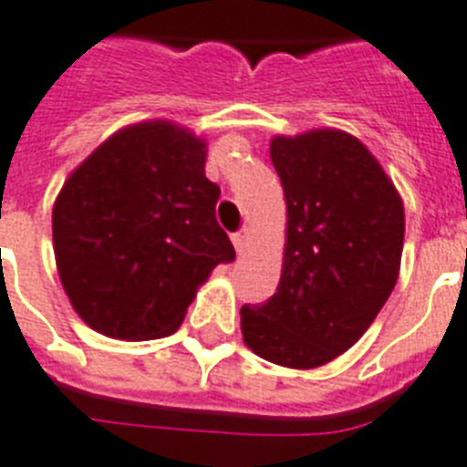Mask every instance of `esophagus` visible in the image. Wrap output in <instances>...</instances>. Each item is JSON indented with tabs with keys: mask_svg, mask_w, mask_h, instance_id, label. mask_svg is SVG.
Listing matches in <instances>:
<instances>
[{
	"mask_svg": "<svg viewBox=\"0 0 467 467\" xmlns=\"http://www.w3.org/2000/svg\"><path fill=\"white\" fill-rule=\"evenodd\" d=\"M231 241H234V245H236L238 255H244V253L248 251V245H251V229H241L238 234L231 236Z\"/></svg>",
	"mask_w": 467,
	"mask_h": 467,
	"instance_id": "34e87169",
	"label": "esophagus"
}]
</instances>
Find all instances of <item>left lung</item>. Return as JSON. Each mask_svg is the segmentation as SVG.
Segmentation results:
<instances>
[{
  "instance_id": "1",
  "label": "left lung",
  "mask_w": 467,
  "mask_h": 467,
  "mask_svg": "<svg viewBox=\"0 0 467 467\" xmlns=\"http://www.w3.org/2000/svg\"><path fill=\"white\" fill-rule=\"evenodd\" d=\"M286 200L277 292L241 308L245 345L289 368L333 361L367 333L400 272L405 212L357 137L311 130L270 144Z\"/></svg>"
}]
</instances>
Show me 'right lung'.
Listing matches in <instances>:
<instances>
[{"label":"right lung","mask_w":467,"mask_h":467,"mask_svg":"<svg viewBox=\"0 0 467 467\" xmlns=\"http://www.w3.org/2000/svg\"><path fill=\"white\" fill-rule=\"evenodd\" d=\"M204 161L207 144L190 130L147 120L115 132L67 178L52 207L55 260L96 333L173 335L197 286L236 257Z\"/></svg>","instance_id":"obj_1"}]
</instances>
